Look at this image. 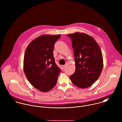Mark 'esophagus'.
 Masks as SVG:
<instances>
[{"label":"esophagus","mask_w":122,"mask_h":122,"mask_svg":"<svg viewBox=\"0 0 122 122\" xmlns=\"http://www.w3.org/2000/svg\"><path fill=\"white\" fill-rule=\"evenodd\" d=\"M65 66H66L65 65H63V66H62V69L63 70H64V69H65Z\"/></svg>","instance_id":"34e87169"}]
</instances>
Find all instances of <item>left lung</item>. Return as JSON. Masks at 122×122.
Here are the masks:
<instances>
[{
	"instance_id": "8db88e82",
	"label": "left lung",
	"mask_w": 122,
	"mask_h": 122,
	"mask_svg": "<svg viewBox=\"0 0 122 122\" xmlns=\"http://www.w3.org/2000/svg\"><path fill=\"white\" fill-rule=\"evenodd\" d=\"M67 36L72 41L76 67L70 78L77 87L88 88L97 80L102 72L101 49L96 41L87 34L75 32Z\"/></svg>"
}]
</instances>
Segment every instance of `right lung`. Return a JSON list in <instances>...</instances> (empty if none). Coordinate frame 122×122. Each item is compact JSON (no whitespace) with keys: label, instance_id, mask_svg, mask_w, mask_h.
<instances>
[{"label":"right lung","instance_id":"1","mask_svg":"<svg viewBox=\"0 0 122 122\" xmlns=\"http://www.w3.org/2000/svg\"><path fill=\"white\" fill-rule=\"evenodd\" d=\"M61 34L45 35L33 40L25 52L24 70L29 82L37 89L47 92L56 85L61 72L55 62L54 45Z\"/></svg>","mask_w":122,"mask_h":122}]
</instances>
